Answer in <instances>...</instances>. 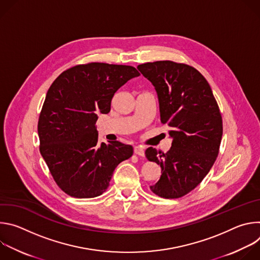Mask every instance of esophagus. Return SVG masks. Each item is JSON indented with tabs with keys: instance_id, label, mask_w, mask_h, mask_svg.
<instances>
[{
	"instance_id": "esophagus-1",
	"label": "esophagus",
	"mask_w": 260,
	"mask_h": 260,
	"mask_svg": "<svg viewBox=\"0 0 260 260\" xmlns=\"http://www.w3.org/2000/svg\"><path fill=\"white\" fill-rule=\"evenodd\" d=\"M144 151H145V148L143 146H135L134 147V152L139 156H144Z\"/></svg>"
}]
</instances>
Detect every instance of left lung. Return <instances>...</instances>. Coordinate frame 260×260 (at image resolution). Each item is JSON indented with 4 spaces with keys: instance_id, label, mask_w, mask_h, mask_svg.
I'll use <instances>...</instances> for the list:
<instances>
[{
    "instance_id": "obj_1",
    "label": "left lung",
    "mask_w": 260,
    "mask_h": 260,
    "mask_svg": "<svg viewBox=\"0 0 260 260\" xmlns=\"http://www.w3.org/2000/svg\"><path fill=\"white\" fill-rule=\"evenodd\" d=\"M138 70L154 85L160 121L173 138L167 153L152 147L145 151L148 160L161 168L150 189L164 199H179L198 186L218 156L223 132L220 110L206 78L189 64L159 60Z\"/></svg>"
}]
</instances>
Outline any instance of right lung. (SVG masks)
I'll return each instance as SVG.
<instances>
[{
  "instance_id": "obj_1",
  "label": "right lung",
  "mask_w": 260,
  "mask_h": 260,
  "mask_svg": "<svg viewBox=\"0 0 260 260\" xmlns=\"http://www.w3.org/2000/svg\"><path fill=\"white\" fill-rule=\"evenodd\" d=\"M140 73L132 66H74L49 87L38 121L40 153L57 186L68 196L90 199L109 186L115 168L133 155L118 141L98 142V113L111 110L114 93Z\"/></svg>"
}]
</instances>
